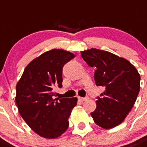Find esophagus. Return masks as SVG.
Here are the masks:
<instances>
[{"mask_svg": "<svg viewBox=\"0 0 147 147\" xmlns=\"http://www.w3.org/2000/svg\"><path fill=\"white\" fill-rule=\"evenodd\" d=\"M78 99L80 101H82V102H83V101H85L87 100L88 99V97H81V96H78Z\"/></svg>", "mask_w": 147, "mask_h": 147, "instance_id": "34e87169", "label": "esophagus"}]
</instances>
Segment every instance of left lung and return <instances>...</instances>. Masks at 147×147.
Wrapping results in <instances>:
<instances>
[{"mask_svg": "<svg viewBox=\"0 0 147 147\" xmlns=\"http://www.w3.org/2000/svg\"><path fill=\"white\" fill-rule=\"evenodd\" d=\"M81 54L89 66L96 69V86L106 88L90 115L100 127L113 128L125 120L135 103L140 76L128 60L108 51L91 48L81 51Z\"/></svg>", "mask_w": 147, "mask_h": 147, "instance_id": "1", "label": "left lung"}]
</instances>
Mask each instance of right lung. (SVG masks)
Segmentation results:
<instances>
[{
    "label": "right lung",
    "mask_w": 147,
    "mask_h": 147,
    "mask_svg": "<svg viewBox=\"0 0 147 147\" xmlns=\"http://www.w3.org/2000/svg\"><path fill=\"white\" fill-rule=\"evenodd\" d=\"M75 57L62 49L47 51L28 63L17 82L15 100L19 113L40 137L57 138L69 127L78 99L54 98L53 89L62 88L63 65Z\"/></svg>",
    "instance_id": "1"
}]
</instances>
